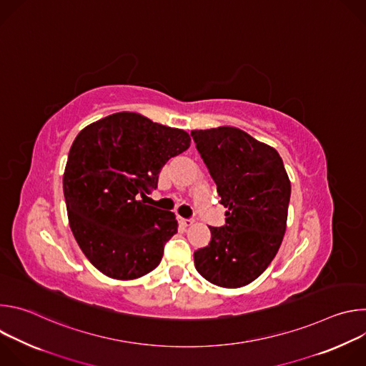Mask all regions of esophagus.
Wrapping results in <instances>:
<instances>
[{"instance_id": "34e87169", "label": "esophagus", "mask_w": 366, "mask_h": 366, "mask_svg": "<svg viewBox=\"0 0 366 366\" xmlns=\"http://www.w3.org/2000/svg\"><path fill=\"white\" fill-rule=\"evenodd\" d=\"M179 223H181L184 227H189V226H192L194 220H192V219H184V217H179Z\"/></svg>"}]
</instances>
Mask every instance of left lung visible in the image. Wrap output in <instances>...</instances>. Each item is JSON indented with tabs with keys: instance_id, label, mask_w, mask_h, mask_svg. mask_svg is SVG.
<instances>
[{
	"instance_id": "8db88e82",
	"label": "left lung",
	"mask_w": 366,
	"mask_h": 366,
	"mask_svg": "<svg viewBox=\"0 0 366 366\" xmlns=\"http://www.w3.org/2000/svg\"><path fill=\"white\" fill-rule=\"evenodd\" d=\"M197 150L217 185L226 224L212 227L194 252L201 277L224 288L254 281L275 257L287 229L291 182L280 153L236 127L192 130Z\"/></svg>"
}]
</instances>
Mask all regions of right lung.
Listing matches in <instances>:
<instances>
[{
    "instance_id": "1",
    "label": "right lung",
    "mask_w": 366,
    "mask_h": 366,
    "mask_svg": "<svg viewBox=\"0 0 366 366\" xmlns=\"http://www.w3.org/2000/svg\"><path fill=\"white\" fill-rule=\"evenodd\" d=\"M189 142L181 129L126 112L86 126L74 140L64 174L69 226L104 275L136 280L161 264L178 222L137 198L158 187L162 167Z\"/></svg>"
}]
</instances>
